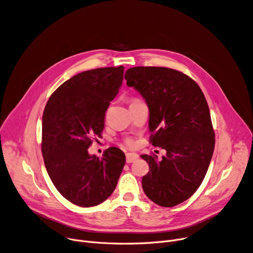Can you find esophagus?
Instances as JSON below:
<instances>
[{
	"label": "esophagus",
	"instance_id": "esophagus-1",
	"mask_svg": "<svg viewBox=\"0 0 253 253\" xmlns=\"http://www.w3.org/2000/svg\"><path fill=\"white\" fill-rule=\"evenodd\" d=\"M136 160H138V155L133 153L126 154V163H133Z\"/></svg>",
	"mask_w": 253,
	"mask_h": 253
}]
</instances>
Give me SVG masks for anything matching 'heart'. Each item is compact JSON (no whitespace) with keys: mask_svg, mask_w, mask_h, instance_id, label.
Masks as SVG:
<instances>
[{"mask_svg":"<svg viewBox=\"0 0 253 253\" xmlns=\"http://www.w3.org/2000/svg\"><path fill=\"white\" fill-rule=\"evenodd\" d=\"M133 100H135V99H132V102H133ZM132 102H130V103H132ZM126 144L129 147H133L135 145V141L132 138H126Z\"/></svg>","mask_w":253,"mask_h":253,"instance_id":"1","label":"heart"}]
</instances>
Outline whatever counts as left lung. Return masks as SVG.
<instances>
[{
	"instance_id": "1",
	"label": "left lung",
	"mask_w": 253,
	"mask_h": 253,
	"mask_svg": "<svg viewBox=\"0 0 253 253\" xmlns=\"http://www.w3.org/2000/svg\"><path fill=\"white\" fill-rule=\"evenodd\" d=\"M126 84L149 108V142L166 150L142 155L149 171L142 177L146 196L171 208L193 195L207 174L215 147V132L204 92L193 79L167 67L128 68Z\"/></svg>"
}]
</instances>
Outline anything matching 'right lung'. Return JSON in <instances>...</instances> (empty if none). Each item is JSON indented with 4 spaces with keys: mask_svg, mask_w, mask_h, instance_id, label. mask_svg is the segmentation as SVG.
I'll use <instances>...</instances> for the list:
<instances>
[{
    "mask_svg": "<svg viewBox=\"0 0 253 253\" xmlns=\"http://www.w3.org/2000/svg\"><path fill=\"white\" fill-rule=\"evenodd\" d=\"M125 67L80 73L49 96L42 115V153L50 180L64 198L79 207L102 204L116 188L126 163L124 151L109 147L99 159L88 154L100 137L105 114L123 85Z\"/></svg>",
    "mask_w": 253,
    "mask_h": 253,
    "instance_id": "add662e5",
    "label": "right lung"
}]
</instances>
